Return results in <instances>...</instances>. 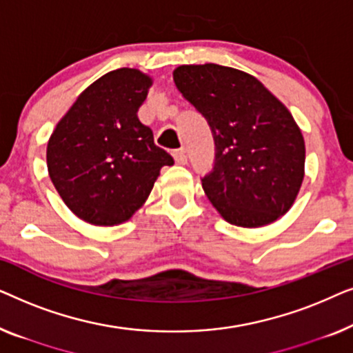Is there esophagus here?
Segmentation results:
<instances>
[{
  "mask_svg": "<svg viewBox=\"0 0 353 353\" xmlns=\"http://www.w3.org/2000/svg\"><path fill=\"white\" fill-rule=\"evenodd\" d=\"M173 159H175V162L178 163V165H186V163H188L186 152L183 151V149H178V151H173Z\"/></svg>",
  "mask_w": 353,
  "mask_h": 353,
  "instance_id": "34e87169",
  "label": "esophagus"
}]
</instances>
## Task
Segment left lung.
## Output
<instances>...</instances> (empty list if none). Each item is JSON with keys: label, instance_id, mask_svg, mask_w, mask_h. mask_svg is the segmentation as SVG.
Here are the masks:
<instances>
[{"label": "left lung", "instance_id": "left-lung-1", "mask_svg": "<svg viewBox=\"0 0 353 353\" xmlns=\"http://www.w3.org/2000/svg\"><path fill=\"white\" fill-rule=\"evenodd\" d=\"M173 80L214 134V167L201 180L220 215L257 228L286 214L303 180L305 144L284 104L255 77L219 64L181 65Z\"/></svg>", "mask_w": 353, "mask_h": 353}]
</instances>
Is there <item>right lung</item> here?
<instances>
[{
    "label": "right lung",
    "instance_id": "right-lung-1",
    "mask_svg": "<svg viewBox=\"0 0 353 353\" xmlns=\"http://www.w3.org/2000/svg\"><path fill=\"white\" fill-rule=\"evenodd\" d=\"M149 86L151 79L137 69L109 72L77 98L51 134L52 185L91 225L127 221L148 199L161 168L173 165L137 115Z\"/></svg>",
    "mask_w": 353,
    "mask_h": 353
}]
</instances>
